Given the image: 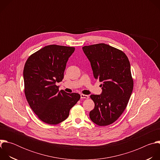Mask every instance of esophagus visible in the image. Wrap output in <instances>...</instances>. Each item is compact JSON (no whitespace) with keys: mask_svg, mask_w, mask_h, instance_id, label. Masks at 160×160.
I'll return each mask as SVG.
<instances>
[{"mask_svg":"<svg viewBox=\"0 0 160 160\" xmlns=\"http://www.w3.org/2000/svg\"><path fill=\"white\" fill-rule=\"evenodd\" d=\"M80 98H81V99H88V96L84 95V94H81Z\"/></svg>","mask_w":160,"mask_h":160,"instance_id":"obj_1","label":"esophagus"}]
</instances>
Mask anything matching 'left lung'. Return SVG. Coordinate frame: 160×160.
Listing matches in <instances>:
<instances>
[{
    "label": "left lung",
    "instance_id": "left-lung-1",
    "mask_svg": "<svg viewBox=\"0 0 160 160\" xmlns=\"http://www.w3.org/2000/svg\"><path fill=\"white\" fill-rule=\"evenodd\" d=\"M82 49L94 78L102 82L101 94L90 96L95 104L90 111V118L99 126L110 125L121 116L132 92L130 62L123 52L108 44H94Z\"/></svg>",
    "mask_w": 160,
    "mask_h": 160
}]
</instances>
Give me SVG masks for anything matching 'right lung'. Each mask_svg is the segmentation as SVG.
Listing matches in <instances>:
<instances>
[{
    "instance_id": "add662e5",
    "label": "right lung",
    "mask_w": 160,
    "mask_h": 160,
    "mask_svg": "<svg viewBox=\"0 0 160 160\" xmlns=\"http://www.w3.org/2000/svg\"><path fill=\"white\" fill-rule=\"evenodd\" d=\"M75 48L49 45L31 55L23 70L25 94L33 112L43 122L58 124L69 116L80 95L59 91L67 61Z\"/></svg>"
}]
</instances>
